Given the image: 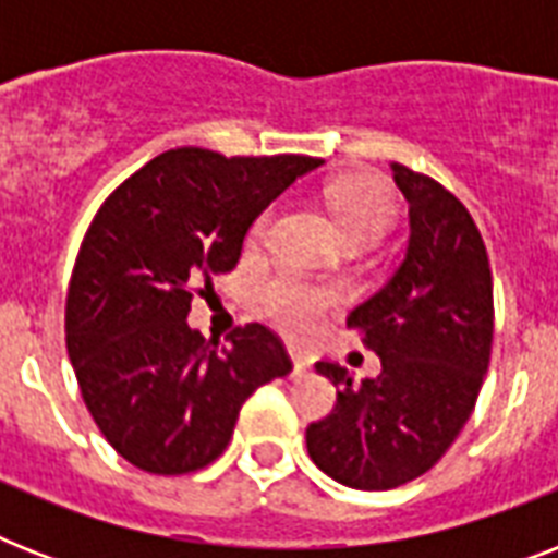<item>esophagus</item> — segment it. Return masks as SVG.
Segmentation results:
<instances>
[{
  "label": "esophagus",
  "instance_id": "esophagus-1",
  "mask_svg": "<svg viewBox=\"0 0 558 558\" xmlns=\"http://www.w3.org/2000/svg\"><path fill=\"white\" fill-rule=\"evenodd\" d=\"M289 359H292V367H295V373H304V371H310V356H306L304 350H298V348H289Z\"/></svg>",
  "mask_w": 558,
  "mask_h": 558
}]
</instances>
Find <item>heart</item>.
Instances as JSON below:
<instances>
[{"mask_svg": "<svg viewBox=\"0 0 558 558\" xmlns=\"http://www.w3.org/2000/svg\"><path fill=\"white\" fill-rule=\"evenodd\" d=\"M330 208L339 219L341 236L348 245H376L397 222V202L379 179H344L330 187ZM275 222V208H266L254 219L248 240L263 243ZM263 313L292 336H306L322 322L330 306V292L295 275H275L260 289Z\"/></svg>", "mask_w": 558, "mask_h": 558, "instance_id": "b5f03b06", "label": "heart"}]
</instances>
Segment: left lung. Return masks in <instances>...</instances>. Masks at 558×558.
<instances>
[{
	"label": "left lung",
	"instance_id": "1",
	"mask_svg": "<svg viewBox=\"0 0 558 558\" xmlns=\"http://www.w3.org/2000/svg\"><path fill=\"white\" fill-rule=\"evenodd\" d=\"M390 168L411 219L405 260L348 315L381 373L353 385L348 367L318 362L339 397L306 428L315 466L367 493L408 484L446 454L493 353V271L475 219L432 177Z\"/></svg>",
	"mask_w": 558,
	"mask_h": 558
}]
</instances>
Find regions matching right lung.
<instances>
[{
  "label": "right lung",
  "mask_w": 558,
  "mask_h": 558,
  "mask_svg": "<svg viewBox=\"0 0 558 558\" xmlns=\"http://www.w3.org/2000/svg\"><path fill=\"white\" fill-rule=\"evenodd\" d=\"M318 165L179 147L95 214L65 295V348L92 420L133 466L187 475L214 463L245 399L292 371L269 327H236L222 348L187 313L193 287L234 269L263 208Z\"/></svg>",
  "instance_id": "1"
}]
</instances>
